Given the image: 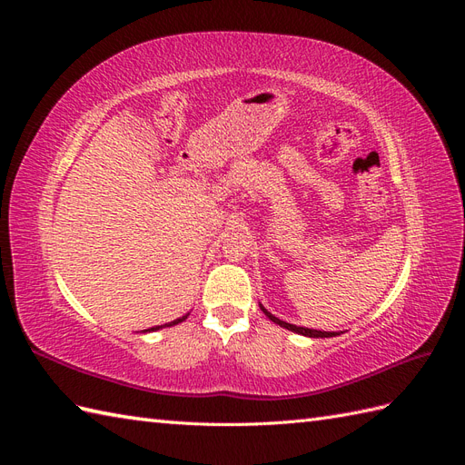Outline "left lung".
Segmentation results:
<instances>
[{
	"label": "left lung",
	"mask_w": 465,
	"mask_h": 465,
	"mask_svg": "<svg viewBox=\"0 0 465 465\" xmlns=\"http://www.w3.org/2000/svg\"><path fill=\"white\" fill-rule=\"evenodd\" d=\"M260 308H262V312H263L267 318H270L272 322L279 323L281 328L291 330V331H294V333H301V335H306V337H333V335H340V333H335V331H320V330H311V328H301V326H294V323H287V322H283V320L275 318L272 312H267L262 304H260Z\"/></svg>",
	"instance_id": "left-lung-1"
}]
</instances>
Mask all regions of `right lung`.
<instances>
[{
    "instance_id": "add662e5",
    "label": "right lung",
    "mask_w": 465,
    "mask_h": 465,
    "mask_svg": "<svg viewBox=\"0 0 465 465\" xmlns=\"http://www.w3.org/2000/svg\"><path fill=\"white\" fill-rule=\"evenodd\" d=\"M188 318V314L186 316H182V318H178V320H174V322H168V323H164V326H154V328H151V330H143V331H154V330H161V328H168V326H174V323H180V322H184Z\"/></svg>"
}]
</instances>
